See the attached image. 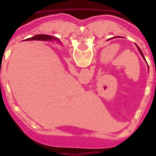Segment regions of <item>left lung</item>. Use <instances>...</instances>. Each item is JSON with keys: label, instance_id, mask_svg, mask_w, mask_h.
Returning a JSON list of instances; mask_svg holds the SVG:
<instances>
[{"label": "left lung", "instance_id": "left-lung-1", "mask_svg": "<svg viewBox=\"0 0 156 156\" xmlns=\"http://www.w3.org/2000/svg\"><path fill=\"white\" fill-rule=\"evenodd\" d=\"M117 37H112V38H110V39H108V40L113 39V38H117ZM136 46H137V49H138L139 52H140V55H141V56H142V57H143V58H144V61H145V62H146L145 58H144V55H143L142 51H141V50H140V48H139V47H138V46H137V44H136ZM146 63H147V62H146ZM147 65H148V63H147Z\"/></svg>", "mask_w": 156, "mask_h": 156}]
</instances>
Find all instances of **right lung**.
Wrapping results in <instances>:
<instances>
[{
	"instance_id": "obj_1",
	"label": "right lung",
	"mask_w": 156,
	"mask_h": 156,
	"mask_svg": "<svg viewBox=\"0 0 156 156\" xmlns=\"http://www.w3.org/2000/svg\"><path fill=\"white\" fill-rule=\"evenodd\" d=\"M27 41H59L57 37L53 36L46 35V34H38V35L34 36L27 39Z\"/></svg>"
}]
</instances>
